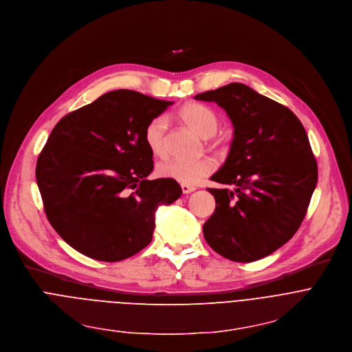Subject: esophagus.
I'll return each mask as SVG.
<instances>
[{"label":"esophagus","instance_id":"obj_1","mask_svg":"<svg viewBox=\"0 0 352 352\" xmlns=\"http://www.w3.org/2000/svg\"><path fill=\"white\" fill-rule=\"evenodd\" d=\"M196 190V187L194 186H190V184H182V191L184 192V194H188V192H191V191H194Z\"/></svg>","mask_w":352,"mask_h":352}]
</instances>
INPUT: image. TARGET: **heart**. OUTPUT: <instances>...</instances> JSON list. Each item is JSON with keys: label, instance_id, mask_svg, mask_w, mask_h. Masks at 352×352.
I'll use <instances>...</instances> for the list:
<instances>
[{"label": "heart", "instance_id": "1", "mask_svg": "<svg viewBox=\"0 0 352 352\" xmlns=\"http://www.w3.org/2000/svg\"><path fill=\"white\" fill-rule=\"evenodd\" d=\"M179 119L200 137H204L210 145L219 146L223 137L217 131L219 129V117L208 106L190 102L177 113ZM144 141L153 156H164L166 152V122L164 117H155L144 130ZM215 168L211 158H200L194 161L165 160L156 166V175L170 179L182 184H194L204 176L210 175Z\"/></svg>", "mask_w": 352, "mask_h": 352}]
</instances>
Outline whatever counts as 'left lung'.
Listing matches in <instances>:
<instances>
[{"instance_id":"obj_1","label":"left lung","mask_w":352,"mask_h":352,"mask_svg":"<svg viewBox=\"0 0 352 352\" xmlns=\"http://www.w3.org/2000/svg\"><path fill=\"white\" fill-rule=\"evenodd\" d=\"M194 98L218 103L235 127L226 162L211 177L226 187L208 188L215 211L204 238L232 261L260 260L285 245L306 215L318 183L307 134L287 106L243 84Z\"/></svg>"}]
</instances>
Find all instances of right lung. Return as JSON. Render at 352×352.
<instances>
[{"instance_id":"1","label":"right lung","mask_w":352,"mask_h":352,"mask_svg":"<svg viewBox=\"0 0 352 352\" xmlns=\"http://www.w3.org/2000/svg\"><path fill=\"white\" fill-rule=\"evenodd\" d=\"M172 102L119 89L56 124L38 153L36 182L50 225L76 252L122 261L152 241L155 211L182 196L177 182L148 180L144 130Z\"/></svg>"}]
</instances>
